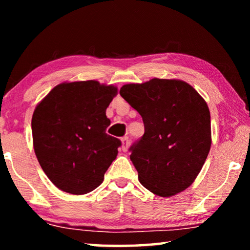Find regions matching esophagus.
<instances>
[{
	"label": "esophagus",
	"instance_id": "34e87169",
	"mask_svg": "<svg viewBox=\"0 0 250 250\" xmlns=\"http://www.w3.org/2000/svg\"><path fill=\"white\" fill-rule=\"evenodd\" d=\"M121 143H122V151H126L128 150V147H129V146H130V140H129V138L128 137H125V138H122L121 139Z\"/></svg>",
	"mask_w": 250,
	"mask_h": 250
}]
</instances>
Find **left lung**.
Masks as SVG:
<instances>
[{"label":"left lung","mask_w":250,"mask_h":250,"mask_svg":"<svg viewBox=\"0 0 250 250\" xmlns=\"http://www.w3.org/2000/svg\"><path fill=\"white\" fill-rule=\"evenodd\" d=\"M120 95L145 124V134L130 147L140 183L162 197L184 191L201 172L210 149L205 100L191 84L177 79L124 84Z\"/></svg>","instance_id":"left-lung-1"}]
</instances>
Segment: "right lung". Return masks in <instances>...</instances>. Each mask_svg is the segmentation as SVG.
<instances>
[{"mask_svg":"<svg viewBox=\"0 0 250 250\" xmlns=\"http://www.w3.org/2000/svg\"><path fill=\"white\" fill-rule=\"evenodd\" d=\"M117 87L96 80L57 84L32 118L33 145L42 168L62 191L82 195L103 183L119 139L105 133V109Z\"/></svg>","mask_w":250,"mask_h":250,"instance_id":"1","label":"right lung"}]
</instances>
